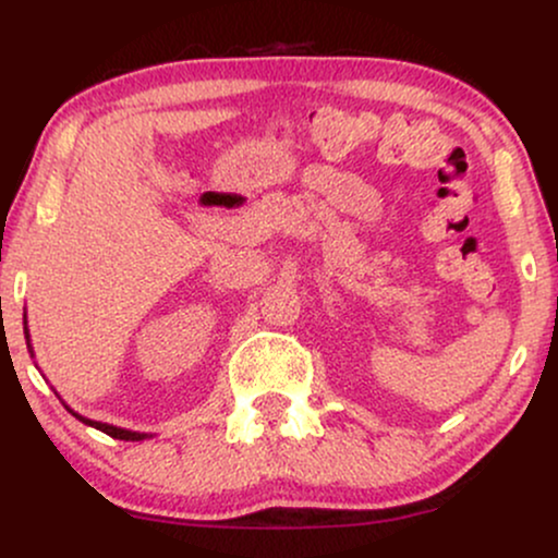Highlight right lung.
Returning <instances> with one entry per match:
<instances>
[{
  "label": "right lung",
  "mask_w": 558,
  "mask_h": 558,
  "mask_svg": "<svg viewBox=\"0 0 558 558\" xmlns=\"http://www.w3.org/2000/svg\"><path fill=\"white\" fill-rule=\"evenodd\" d=\"M25 338H28V330H25ZM75 414V412H73ZM75 417H78L81 422H86V425H92V427H96V430H101V433H107V435H112V438H118V440H141V438H146L144 433H133V430H123V427H114V425H107V422H94V420H86V417H81V414H75Z\"/></svg>",
  "instance_id": "obj_1"
}]
</instances>
